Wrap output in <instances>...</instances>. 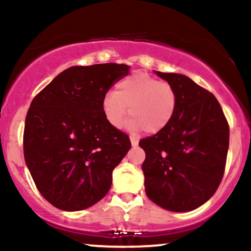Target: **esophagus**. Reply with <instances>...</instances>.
<instances>
[{"mask_svg":"<svg viewBox=\"0 0 251 251\" xmlns=\"http://www.w3.org/2000/svg\"><path fill=\"white\" fill-rule=\"evenodd\" d=\"M129 140H131L132 146H138V143H139V140H138L137 138H135V137H129Z\"/></svg>","mask_w":251,"mask_h":251,"instance_id":"obj_1","label":"esophagus"}]
</instances>
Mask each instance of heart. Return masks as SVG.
Segmentation results:
<instances>
[{"label":"heart","instance_id":"obj_1","mask_svg":"<svg viewBox=\"0 0 251 251\" xmlns=\"http://www.w3.org/2000/svg\"><path fill=\"white\" fill-rule=\"evenodd\" d=\"M176 107L177 94L174 87L146 73H135L120 80L114 93L107 94L101 103L103 117L113 128L122 127L129 113V127L134 131L145 129L150 134L168 127Z\"/></svg>","mask_w":251,"mask_h":251}]
</instances>
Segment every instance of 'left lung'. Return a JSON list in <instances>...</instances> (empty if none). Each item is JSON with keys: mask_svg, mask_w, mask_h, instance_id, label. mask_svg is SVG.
Listing matches in <instances>:
<instances>
[{"mask_svg": "<svg viewBox=\"0 0 251 251\" xmlns=\"http://www.w3.org/2000/svg\"><path fill=\"white\" fill-rule=\"evenodd\" d=\"M154 73L174 87L177 107L168 127L139 142L145 191L169 211H191L214 196L223 178L229 124L214 94L190 77Z\"/></svg>", "mask_w": 251, "mask_h": 251, "instance_id": "obj_1", "label": "left lung"}]
</instances>
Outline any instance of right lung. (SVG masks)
I'll use <instances>...</instances> for the list:
<instances>
[{
  "label": "right lung",
  "instance_id": "right-lung-1",
  "mask_svg": "<svg viewBox=\"0 0 251 251\" xmlns=\"http://www.w3.org/2000/svg\"><path fill=\"white\" fill-rule=\"evenodd\" d=\"M127 65L74 66L34 98L25 117V160L37 190L65 211L87 209L106 196L112 171L131 142L103 117L108 89Z\"/></svg>",
  "mask_w": 251,
  "mask_h": 251
}]
</instances>
